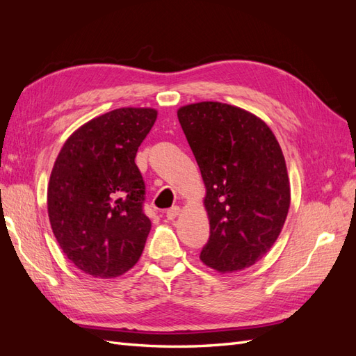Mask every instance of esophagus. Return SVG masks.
<instances>
[{
	"instance_id": "esophagus-1",
	"label": "esophagus",
	"mask_w": 356,
	"mask_h": 356,
	"mask_svg": "<svg viewBox=\"0 0 356 356\" xmlns=\"http://www.w3.org/2000/svg\"><path fill=\"white\" fill-rule=\"evenodd\" d=\"M178 213H179V208H178V207H172L170 209H168V211H166V218H168V220H170V221H172V220H175Z\"/></svg>"
}]
</instances>
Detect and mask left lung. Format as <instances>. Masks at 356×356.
I'll return each instance as SVG.
<instances>
[{
	"mask_svg": "<svg viewBox=\"0 0 356 356\" xmlns=\"http://www.w3.org/2000/svg\"><path fill=\"white\" fill-rule=\"evenodd\" d=\"M178 120L207 187L211 232L200 260L221 273L251 267L276 242L289 209L281 145L261 118L229 104L181 106Z\"/></svg>",
	"mask_w": 356,
	"mask_h": 356,
	"instance_id": "left-lung-1",
	"label": "left lung"
}]
</instances>
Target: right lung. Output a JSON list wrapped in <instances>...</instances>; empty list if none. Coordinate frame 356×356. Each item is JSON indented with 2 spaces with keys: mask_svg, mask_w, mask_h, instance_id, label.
<instances>
[{
  "mask_svg": "<svg viewBox=\"0 0 356 356\" xmlns=\"http://www.w3.org/2000/svg\"><path fill=\"white\" fill-rule=\"evenodd\" d=\"M157 118L153 108H117L77 129L51 169L47 211L53 234L81 272L110 279L141 257L152 221L135 157Z\"/></svg>",
  "mask_w": 356,
  "mask_h": 356,
  "instance_id": "1",
  "label": "right lung"
}]
</instances>
